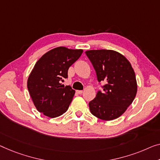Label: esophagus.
Segmentation results:
<instances>
[{
    "label": "esophagus",
    "mask_w": 160,
    "mask_h": 160,
    "mask_svg": "<svg viewBox=\"0 0 160 160\" xmlns=\"http://www.w3.org/2000/svg\"><path fill=\"white\" fill-rule=\"evenodd\" d=\"M76 92H77L78 94H82V90H77Z\"/></svg>",
    "instance_id": "obj_1"
}]
</instances>
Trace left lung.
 Returning a JSON list of instances; mask_svg holds the SVG:
<instances>
[{
	"mask_svg": "<svg viewBox=\"0 0 160 160\" xmlns=\"http://www.w3.org/2000/svg\"><path fill=\"white\" fill-rule=\"evenodd\" d=\"M85 54L93 66L98 81L106 83L102 86L103 90H98L89 103L90 112L104 121L118 118L137 95V80L132 65L113 50H88Z\"/></svg>",
	"mask_w": 160,
	"mask_h": 160,
	"instance_id": "obj_1",
	"label": "left lung"
}]
</instances>
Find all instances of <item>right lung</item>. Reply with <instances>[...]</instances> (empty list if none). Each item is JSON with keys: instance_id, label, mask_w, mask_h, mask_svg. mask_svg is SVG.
<instances>
[{"instance_id": "obj_1", "label": "right lung", "mask_w": 160, "mask_h": 160, "mask_svg": "<svg viewBox=\"0 0 160 160\" xmlns=\"http://www.w3.org/2000/svg\"><path fill=\"white\" fill-rule=\"evenodd\" d=\"M82 52L59 47L47 52L37 62L28 78L27 88L38 111L55 118L68 111L75 91L61 82L68 78L69 68Z\"/></svg>"}]
</instances>
